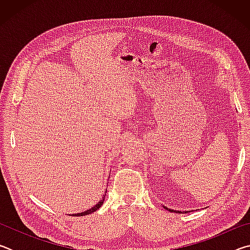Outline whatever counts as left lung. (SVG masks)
<instances>
[{
    "label": "left lung",
    "mask_w": 250,
    "mask_h": 250,
    "mask_svg": "<svg viewBox=\"0 0 250 250\" xmlns=\"http://www.w3.org/2000/svg\"><path fill=\"white\" fill-rule=\"evenodd\" d=\"M164 207V208H166V209H167L168 211H172V213H173V211H174V213H175V211H177V213H180V214H182V211L181 210H173V209H170V208H167V207H166V206H163Z\"/></svg>",
    "instance_id": "8db88e82"
}]
</instances>
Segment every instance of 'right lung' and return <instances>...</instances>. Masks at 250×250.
Instances as JSON below:
<instances>
[{
  "instance_id": "right-lung-1",
  "label": "right lung",
  "mask_w": 250,
  "mask_h": 250,
  "mask_svg": "<svg viewBox=\"0 0 250 250\" xmlns=\"http://www.w3.org/2000/svg\"><path fill=\"white\" fill-rule=\"evenodd\" d=\"M105 193H107V191H105ZM104 197H105V194H104V195L103 196V198H101V200H100L98 203H97V204H96L94 207H91L90 209H87V210H84V211H83V213L73 214V216H83V215H88V214H91V213H94V211H96L97 209H99L100 207H101V205L104 204Z\"/></svg>"
}]
</instances>
